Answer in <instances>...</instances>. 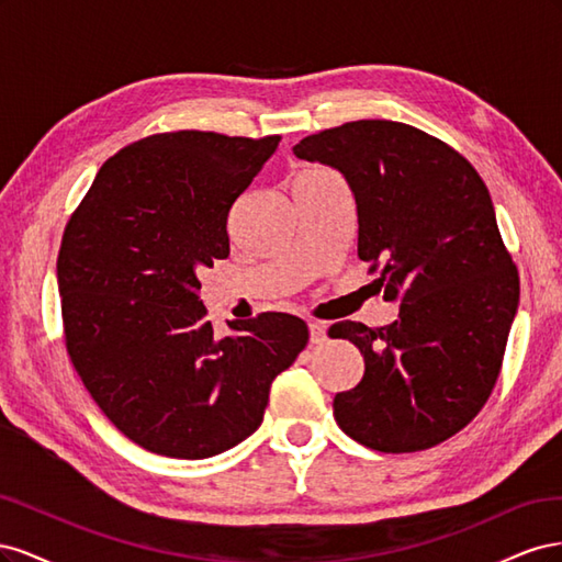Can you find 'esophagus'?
Segmentation results:
<instances>
[{
	"label": "esophagus",
	"instance_id": "34e87169",
	"mask_svg": "<svg viewBox=\"0 0 562 562\" xmlns=\"http://www.w3.org/2000/svg\"><path fill=\"white\" fill-rule=\"evenodd\" d=\"M307 328H310V342L312 345H323L328 339V326H326V323L310 321Z\"/></svg>",
	"mask_w": 562,
	"mask_h": 562
}]
</instances>
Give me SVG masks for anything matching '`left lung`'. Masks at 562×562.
<instances>
[{"label":"left lung","instance_id":"1","mask_svg":"<svg viewBox=\"0 0 562 562\" xmlns=\"http://www.w3.org/2000/svg\"><path fill=\"white\" fill-rule=\"evenodd\" d=\"M349 184L359 258L398 318L384 328L339 321L366 361L363 380L333 401L347 436L380 452H415L464 429L497 382L518 312V271L475 168L431 135L361 119L293 147Z\"/></svg>","mask_w":562,"mask_h":562}]
</instances>
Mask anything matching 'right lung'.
I'll list each match as a JSON object with an SVG mask.
<instances>
[{"label": "right lung", "mask_w": 562, "mask_h": 562, "mask_svg": "<svg viewBox=\"0 0 562 562\" xmlns=\"http://www.w3.org/2000/svg\"><path fill=\"white\" fill-rule=\"evenodd\" d=\"M277 147L279 135H149L103 164L65 227L67 351L100 411L149 452L206 459L241 443L307 345V323L277 312L215 335L199 297V271L229 255V209Z\"/></svg>", "instance_id": "obj_1"}]
</instances>
